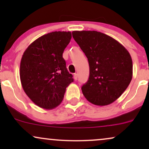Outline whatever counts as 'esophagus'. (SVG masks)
<instances>
[{"label":"esophagus","mask_w":149,"mask_h":149,"mask_svg":"<svg viewBox=\"0 0 149 149\" xmlns=\"http://www.w3.org/2000/svg\"><path fill=\"white\" fill-rule=\"evenodd\" d=\"M77 78H78V75H77V74H76V73H74V81H77Z\"/></svg>","instance_id":"obj_1"}]
</instances>
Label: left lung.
<instances>
[{
	"label": "left lung",
	"mask_w": 149,
	"mask_h": 149,
	"mask_svg": "<svg viewBox=\"0 0 149 149\" xmlns=\"http://www.w3.org/2000/svg\"><path fill=\"white\" fill-rule=\"evenodd\" d=\"M72 37L84 52L89 77L81 87L87 100L97 106L113 103L130 85L133 74L128 51L113 38L97 31H73Z\"/></svg>",
	"instance_id": "obj_1"
}]
</instances>
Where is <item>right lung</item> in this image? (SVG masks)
<instances>
[{"label":"right lung","instance_id":"right-lung-1","mask_svg":"<svg viewBox=\"0 0 149 149\" xmlns=\"http://www.w3.org/2000/svg\"><path fill=\"white\" fill-rule=\"evenodd\" d=\"M72 38L70 32H52L32 42L20 63V80L29 98L42 109L58 107L66 87L73 82L63 58V52Z\"/></svg>","mask_w":149,"mask_h":149}]
</instances>
